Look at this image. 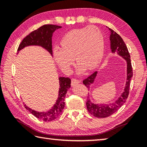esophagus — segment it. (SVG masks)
Here are the masks:
<instances>
[{
  "instance_id": "1",
  "label": "esophagus",
  "mask_w": 147,
  "mask_h": 147,
  "mask_svg": "<svg viewBox=\"0 0 147 147\" xmlns=\"http://www.w3.org/2000/svg\"><path fill=\"white\" fill-rule=\"evenodd\" d=\"M79 83H80V81L78 80H76L74 78H73L71 80V85L72 86H74V85H76V84H79Z\"/></svg>"
}]
</instances>
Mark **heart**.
Listing matches in <instances>:
<instances>
[{
	"instance_id": "1",
	"label": "heart",
	"mask_w": 147,
	"mask_h": 147,
	"mask_svg": "<svg viewBox=\"0 0 147 147\" xmlns=\"http://www.w3.org/2000/svg\"><path fill=\"white\" fill-rule=\"evenodd\" d=\"M103 35L97 27L91 26L74 29L62 38L59 49L54 50V58L65 72L71 71L75 59L79 73L91 71L100 63L104 55Z\"/></svg>"
}]
</instances>
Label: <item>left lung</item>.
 <instances>
[{"label":"left lung","instance_id":"1","mask_svg":"<svg viewBox=\"0 0 147 147\" xmlns=\"http://www.w3.org/2000/svg\"><path fill=\"white\" fill-rule=\"evenodd\" d=\"M110 30V48L112 53H117L119 56L125 59L127 64V78H126V86L124 88L123 93L119 96V98L113 103L106 104H94L92 102L90 99L88 98L86 102L87 109L92 115L98 118H104L110 116L115 112H116L123 105L127 99L129 94V89H130V84L131 77L133 76L132 67H131L130 55L129 54L128 50L127 49L125 43L123 39L119 35L114 32L113 30L109 28ZM97 71H95L88 78L83 80V84L87 88L89 89L91 84H93L95 79Z\"/></svg>","mask_w":147,"mask_h":147}]
</instances>
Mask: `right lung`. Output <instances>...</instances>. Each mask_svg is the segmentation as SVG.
Listing matches in <instances>:
<instances>
[{
  "mask_svg": "<svg viewBox=\"0 0 147 147\" xmlns=\"http://www.w3.org/2000/svg\"><path fill=\"white\" fill-rule=\"evenodd\" d=\"M61 26L54 25V24H45L40 28L32 32L24 38L20 43L17 52L23 49L24 47L37 45L43 47L47 50L53 56V48H52V37L53 34L57 29L61 28ZM59 87L58 98L56 104L52 108L45 112H39L30 108L24 104L25 108L28 110L32 115L43 121H53L61 115L65 106V97L68 89L71 88V79L65 77H59Z\"/></svg>",
  "mask_w": 147,
  "mask_h": 147,
  "instance_id": "add662e5",
  "label": "right lung"
}]
</instances>
